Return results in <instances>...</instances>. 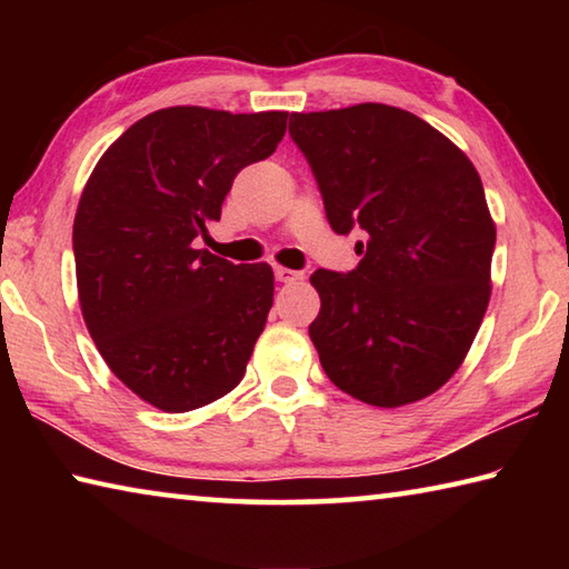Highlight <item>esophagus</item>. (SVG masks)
<instances>
[{
  "label": "esophagus",
  "mask_w": 569,
  "mask_h": 569,
  "mask_svg": "<svg viewBox=\"0 0 569 569\" xmlns=\"http://www.w3.org/2000/svg\"><path fill=\"white\" fill-rule=\"evenodd\" d=\"M276 278H278V281H281V283H293V281H301L303 273H301V271H291V268L278 266V268H276Z\"/></svg>",
  "instance_id": "34e87169"
}]
</instances>
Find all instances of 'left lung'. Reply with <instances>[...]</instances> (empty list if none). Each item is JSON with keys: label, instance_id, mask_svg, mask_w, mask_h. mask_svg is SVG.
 I'll list each match as a JSON object with an SVG mask.
<instances>
[{"label": "left lung", "instance_id": "1", "mask_svg": "<svg viewBox=\"0 0 569 569\" xmlns=\"http://www.w3.org/2000/svg\"><path fill=\"white\" fill-rule=\"evenodd\" d=\"M336 233L359 266L319 268L308 326L336 387L371 407L413 403L455 377L492 296L497 228L471 160L413 112L381 102L293 112Z\"/></svg>", "mask_w": 569, "mask_h": 569}]
</instances>
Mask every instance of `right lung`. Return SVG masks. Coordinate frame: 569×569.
Returning <instances> with one entry per match:
<instances>
[{
	"label": "right lung",
	"instance_id": "right-lung-1",
	"mask_svg": "<svg viewBox=\"0 0 569 569\" xmlns=\"http://www.w3.org/2000/svg\"><path fill=\"white\" fill-rule=\"evenodd\" d=\"M288 112L178 104L130 124L94 166L74 213L82 319L104 363L168 413L243 379L273 306V268L192 248L233 178L273 156Z\"/></svg>",
	"mask_w": 569,
	"mask_h": 569
}]
</instances>
